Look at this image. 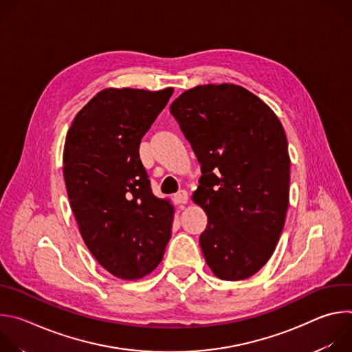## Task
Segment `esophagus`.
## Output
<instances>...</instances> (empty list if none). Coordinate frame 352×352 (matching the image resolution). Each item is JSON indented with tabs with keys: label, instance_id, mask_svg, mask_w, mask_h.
<instances>
[{
	"label": "esophagus",
	"instance_id": "34e87169",
	"mask_svg": "<svg viewBox=\"0 0 352 352\" xmlns=\"http://www.w3.org/2000/svg\"><path fill=\"white\" fill-rule=\"evenodd\" d=\"M173 200H174L175 205H185L188 202V193H186V190H178L173 196Z\"/></svg>",
	"mask_w": 352,
	"mask_h": 352
}]
</instances>
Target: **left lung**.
<instances>
[{
    "instance_id": "8db88e82",
    "label": "left lung",
    "mask_w": 352,
    "mask_h": 352,
    "mask_svg": "<svg viewBox=\"0 0 352 352\" xmlns=\"http://www.w3.org/2000/svg\"><path fill=\"white\" fill-rule=\"evenodd\" d=\"M202 177L193 202L208 214L199 243L221 280L258 273L273 255L289 197V156L283 125L249 90L204 85L170 106Z\"/></svg>"
}]
</instances>
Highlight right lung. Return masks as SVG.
I'll list each match as a JSON object with an SVG mask.
<instances>
[{
	"instance_id": "obj_1",
	"label": "right lung",
	"mask_w": 352,
	"mask_h": 352,
	"mask_svg": "<svg viewBox=\"0 0 352 352\" xmlns=\"http://www.w3.org/2000/svg\"><path fill=\"white\" fill-rule=\"evenodd\" d=\"M174 89H104L76 114L64 147V179L80 235L122 280L152 273L171 236L174 209L150 188L139 144Z\"/></svg>"
}]
</instances>
